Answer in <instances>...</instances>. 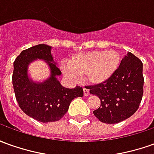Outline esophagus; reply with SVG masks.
<instances>
[{"mask_svg":"<svg viewBox=\"0 0 154 154\" xmlns=\"http://www.w3.org/2000/svg\"><path fill=\"white\" fill-rule=\"evenodd\" d=\"M89 94H90L89 90L86 89V88H84V95H85V96H87V95H89Z\"/></svg>","mask_w":154,"mask_h":154,"instance_id":"34e87169","label":"esophagus"}]
</instances>
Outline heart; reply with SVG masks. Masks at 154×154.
I'll return each mask as SVG.
<instances>
[{"instance_id":"heart-1","label":"heart","mask_w":154,"mask_h":154,"mask_svg":"<svg viewBox=\"0 0 154 154\" xmlns=\"http://www.w3.org/2000/svg\"><path fill=\"white\" fill-rule=\"evenodd\" d=\"M121 58L115 50L91 51L74 55L67 65H62L63 75L72 80L86 76L87 81L97 85L106 82L119 67Z\"/></svg>"}]
</instances>
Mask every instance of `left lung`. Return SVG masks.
<instances>
[{
	"instance_id": "1",
	"label": "left lung",
	"mask_w": 154,
	"mask_h": 154,
	"mask_svg": "<svg viewBox=\"0 0 154 154\" xmlns=\"http://www.w3.org/2000/svg\"><path fill=\"white\" fill-rule=\"evenodd\" d=\"M143 83L142 61L128 52L111 79L88 87L91 94L100 100V106L93 111L95 117L107 124L118 123L129 118L141 103Z\"/></svg>"
}]
</instances>
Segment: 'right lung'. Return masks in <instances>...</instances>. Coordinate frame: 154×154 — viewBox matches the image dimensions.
Returning a JSON list of instances; mask_svg holds the SVG:
<instances>
[{
    "mask_svg": "<svg viewBox=\"0 0 154 154\" xmlns=\"http://www.w3.org/2000/svg\"><path fill=\"white\" fill-rule=\"evenodd\" d=\"M47 44H38L21 52L13 66L12 84L19 106L24 113L41 122H52L65 115L70 102L76 97H82V87L64 88L58 79L61 71L57 67ZM36 60L44 61L51 75L43 82H36L30 77L29 65Z\"/></svg>",
    "mask_w": 154,
    "mask_h": 154,
    "instance_id": "right-lung-1",
    "label": "right lung"
}]
</instances>
